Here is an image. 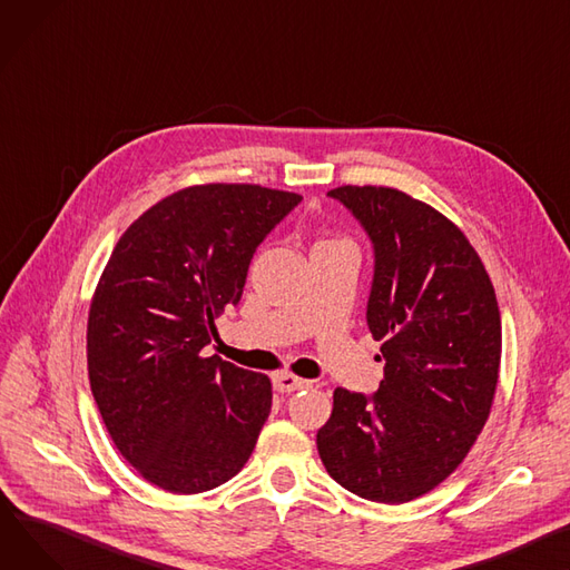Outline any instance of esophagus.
I'll use <instances>...</instances> for the list:
<instances>
[{
  "label": "esophagus",
  "instance_id": "esophagus-1",
  "mask_svg": "<svg viewBox=\"0 0 570 570\" xmlns=\"http://www.w3.org/2000/svg\"><path fill=\"white\" fill-rule=\"evenodd\" d=\"M273 383H275V390L282 392V394H291V392L305 390V387L312 385L309 381H305V377H297V375H293V373H277V375L273 377Z\"/></svg>",
  "mask_w": 570,
  "mask_h": 570
}]
</instances>
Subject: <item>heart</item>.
I'll use <instances>...</instances> for the list:
<instances>
[{
    "mask_svg": "<svg viewBox=\"0 0 570 570\" xmlns=\"http://www.w3.org/2000/svg\"><path fill=\"white\" fill-rule=\"evenodd\" d=\"M323 243H332V240H323Z\"/></svg>",
    "mask_w": 570,
    "mask_h": 570,
    "instance_id": "1",
    "label": "heart"
}]
</instances>
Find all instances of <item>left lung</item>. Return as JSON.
<instances>
[{"instance_id": "obj_1", "label": "left lung", "mask_w": 570, "mask_h": 570, "mask_svg": "<svg viewBox=\"0 0 570 570\" xmlns=\"http://www.w3.org/2000/svg\"><path fill=\"white\" fill-rule=\"evenodd\" d=\"M327 197L373 245L366 325L383 341L385 377L371 396L336 387L316 444L336 483L403 504L456 470L488 420L502 357L498 297L465 234L429 204L375 185Z\"/></svg>"}]
</instances>
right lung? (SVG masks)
I'll list each match as a JSON object with an SVG mask.
<instances>
[{"mask_svg": "<svg viewBox=\"0 0 570 570\" xmlns=\"http://www.w3.org/2000/svg\"><path fill=\"white\" fill-rule=\"evenodd\" d=\"M299 202L247 183L185 187L135 219L105 265L87 325L91 392L121 456L163 490H213L252 456L271 377L204 348L256 247Z\"/></svg>", "mask_w": 570, "mask_h": 570, "instance_id": "obj_1", "label": "right lung"}]
</instances>
